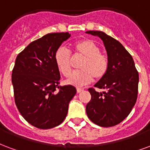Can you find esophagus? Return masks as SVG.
I'll list each match as a JSON object with an SVG mask.
<instances>
[{"instance_id":"esophagus-1","label":"esophagus","mask_w":150,"mask_h":150,"mask_svg":"<svg viewBox=\"0 0 150 150\" xmlns=\"http://www.w3.org/2000/svg\"><path fill=\"white\" fill-rule=\"evenodd\" d=\"M82 91H83V88H77V93H81Z\"/></svg>"}]
</instances>
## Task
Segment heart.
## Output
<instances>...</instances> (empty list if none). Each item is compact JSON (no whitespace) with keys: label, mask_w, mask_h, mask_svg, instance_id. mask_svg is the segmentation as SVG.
<instances>
[{"label":"heart","mask_w":150,"mask_h":150,"mask_svg":"<svg viewBox=\"0 0 150 150\" xmlns=\"http://www.w3.org/2000/svg\"><path fill=\"white\" fill-rule=\"evenodd\" d=\"M74 55H82L84 59L82 61L79 68L81 70L72 72L71 55L66 47H60L55 51L54 60L59 71L67 77L66 83L74 86H83L89 84L93 77L100 79L106 75L109 62L106 55L100 53V48L95 42L89 39L76 41L73 44Z\"/></svg>","instance_id":"1"}]
</instances>
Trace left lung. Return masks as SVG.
<instances>
[{
    "instance_id": "obj_1",
    "label": "left lung",
    "mask_w": 150,
    "mask_h": 150,
    "mask_svg": "<svg viewBox=\"0 0 150 150\" xmlns=\"http://www.w3.org/2000/svg\"><path fill=\"white\" fill-rule=\"evenodd\" d=\"M103 40L106 50L109 66L106 74L88 91L91 99L86 104L90 120L99 126L110 127L122 122L136 103L139 75L131 55L119 41L100 31H87Z\"/></svg>"
}]
</instances>
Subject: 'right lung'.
<instances>
[{"label": "right lung", "mask_w": 150, "mask_h": 150, "mask_svg": "<svg viewBox=\"0 0 150 150\" xmlns=\"http://www.w3.org/2000/svg\"><path fill=\"white\" fill-rule=\"evenodd\" d=\"M68 33H49L30 43L15 61L12 83L16 107L28 122L39 129H51L66 118L74 86H61L60 73L54 55Z\"/></svg>", "instance_id": "right-lung-1"}]
</instances>
